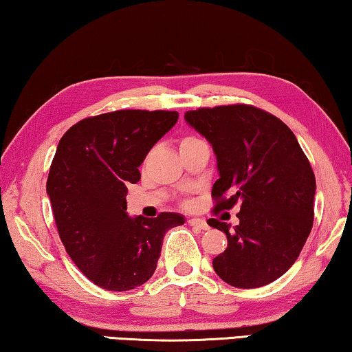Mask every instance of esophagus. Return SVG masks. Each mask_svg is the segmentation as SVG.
<instances>
[{"mask_svg": "<svg viewBox=\"0 0 352 352\" xmlns=\"http://www.w3.org/2000/svg\"><path fill=\"white\" fill-rule=\"evenodd\" d=\"M188 224H190V226L199 229V230H209V224H207L206 220H203V218H190Z\"/></svg>", "mask_w": 352, "mask_h": 352, "instance_id": "esophagus-1", "label": "esophagus"}]
</instances>
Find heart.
I'll list each match as a JSON object with an SVG mask.
<instances>
[{
  "label": "heart",
  "instance_id": "1",
  "mask_svg": "<svg viewBox=\"0 0 352 352\" xmlns=\"http://www.w3.org/2000/svg\"><path fill=\"white\" fill-rule=\"evenodd\" d=\"M192 140H197V137H184L182 138V140H181V145H182V143H187V142H192Z\"/></svg>",
  "mask_w": 352,
  "mask_h": 352
}]
</instances>
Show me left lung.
I'll list each match as a JSON object with an SVG mask.
<instances>
[{
  "label": "left lung",
  "instance_id": "left-lung-1",
  "mask_svg": "<svg viewBox=\"0 0 352 352\" xmlns=\"http://www.w3.org/2000/svg\"><path fill=\"white\" fill-rule=\"evenodd\" d=\"M186 120L217 155L214 214L240 206L234 229L207 220L228 237L212 262L215 273L237 289L267 285L295 263L314 226L316 184L307 155L289 126L256 106L199 107Z\"/></svg>",
  "mask_w": 352,
  "mask_h": 352
}]
</instances>
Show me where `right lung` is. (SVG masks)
<instances>
[{
	"label": "right lung",
	"mask_w": 352,
	"mask_h": 352,
	"mask_svg": "<svg viewBox=\"0 0 352 352\" xmlns=\"http://www.w3.org/2000/svg\"><path fill=\"white\" fill-rule=\"evenodd\" d=\"M176 111L123 109L73 124L60 138L46 192L67 254L95 285L126 292L145 284L157 267L164 235L184 217L126 214L128 184L138 166L176 124Z\"/></svg>",
	"instance_id": "obj_1"
}]
</instances>
